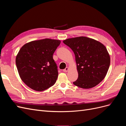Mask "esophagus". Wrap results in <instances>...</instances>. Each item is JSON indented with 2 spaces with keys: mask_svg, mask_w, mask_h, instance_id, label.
Here are the masks:
<instances>
[{
  "mask_svg": "<svg viewBox=\"0 0 126 126\" xmlns=\"http://www.w3.org/2000/svg\"><path fill=\"white\" fill-rule=\"evenodd\" d=\"M68 70H69V68H68V67H67L65 68V69L63 70V71L64 72H67Z\"/></svg>",
  "mask_w": 126,
  "mask_h": 126,
  "instance_id": "esophagus-1",
  "label": "esophagus"
}]
</instances>
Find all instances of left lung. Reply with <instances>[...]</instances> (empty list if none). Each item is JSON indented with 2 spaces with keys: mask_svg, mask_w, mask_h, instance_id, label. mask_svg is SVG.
Returning a JSON list of instances; mask_svg holds the SVG:
<instances>
[{
  "mask_svg": "<svg viewBox=\"0 0 126 126\" xmlns=\"http://www.w3.org/2000/svg\"><path fill=\"white\" fill-rule=\"evenodd\" d=\"M63 43L74 51L78 77L74 84L83 89L98 85L109 69L110 57L107 49L100 42L86 37L68 38Z\"/></svg>",
  "mask_w": 126,
  "mask_h": 126,
  "instance_id": "left-lung-1",
  "label": "left lung"
}]
</instances>
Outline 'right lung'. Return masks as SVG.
Segmentation results:
<instances>
[{
    "instance_id": "add662e5",
    "label": "right lung",
    "mask_w": 126,
    "mask_h": 126,
    "mask_svg": "<svg viewBox=\"0 0 126 126\" xmlns=\"http://www.w3.org/2000/svg\"><path fill=\"white\" fill-rule=\"evenodd\" d=\"M59 40L46 38L26 43L16 56V63L22 81L30 88L41 91L54 85L58 78L53 54Z\"/></svg>"
}]
</instances>
